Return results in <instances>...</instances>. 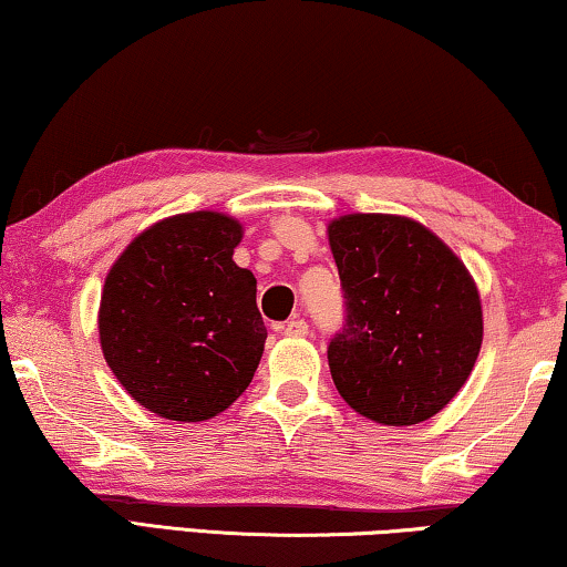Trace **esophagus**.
I'll return each instance as SVG.
<instances>
[{
    "label": "esophagus",
    "instance_id": "34e87169",
    "mask_svg": "<svg viewBox=\"0 0 567 567\" xmlns=\"http://www.w3.org/2000/svg\"><path fill=\"white\" fill-rule=\"evenodd\" d=\"M307 332H309V324L303 322L301 317H293L284 324V334H289V338H303Z\"/></svg>",
    "mask_w": 567,
    "mask_h": 567
}]
</instances>
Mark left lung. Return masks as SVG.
I'll return each mask as SVG.
<instances>
[{"mask_svg": "<svg viewBox=\"0 0 567 567\" xmlns=\"http://www.w3.org/2000/svg\"><path fill=\"white\" fill-rule=\"evenodd\" d=\"M344 322L327 348L340 396L368 420H430L463 389L483 340L471 274L406 217L344 215L330 225Z\"/></svg>", "mask_w": 567, "mask_h": 567, "instance_id": "left-lung-1", "label": "left lung"}]
</instances>
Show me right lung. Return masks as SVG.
<instances>
[{"mask_svg": "<svg viewBox=\"0 0 567 567\" xmlns=\"http://www.w3.org/2000/svg\"><path fill=\"white\" fill-rule=\"evenodd\" d=\"M240 237L233 217L188 212L137 235L106 274L104 360L147 412L202 422L250 385L268 332L256 276L233 260Z\"/></svg>", "mask_w": 567, "mask_h": 567, "instance_id": "right-lung-1", "label": "right lung"}]
</instances>
